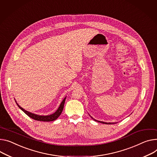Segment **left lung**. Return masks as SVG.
<instances>
[{"mask_svg": "<svg viewBox=\"0 0 157 157\" xmlns=\"http://www.w3.org/2000/svg\"><path fill=\"white\" fill-rule=\"evenodd\" d=\"M93 119V118H92ZM94 120H95V119H94ZM95 121H98L97 120H95ZM98 122H99V123H103V124H112V123H104V122H102V121H98Z\"/></svg>", "mask_w": 157, "mask_h": 157, "instance_id": "left-lung-1", "label": "left lung"}]
</instances>
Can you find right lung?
Wrapping results in <instances>:
<instances>
[{
    "label": "right lung",
    "mask_w": 157,
    "mask_h": 157,
    "mask_svg": "<svg viewBox=\"0 0 157 157\" xmlns=\"http://www.w3.org/2000/svg\"><path fill=\"white\" fill-rule=\"evenodd\" d=\"M65 99H66V98L62 102L61 104H60L59 107H58V110L55 113H53V114H51V115H49V116H39V115H36V114L31 113L28 112L27 111L24 109L23 108H22L21 106H19L17 104L18 107L24 113H25L26 114H27L29 117H30L31 118H32L34 120L40 121H53L56 119L60 116V114H61V113H62V112L63 109Z\"/></svg>",
    "instance_id": "right-lung-1"
}]
</instances>
